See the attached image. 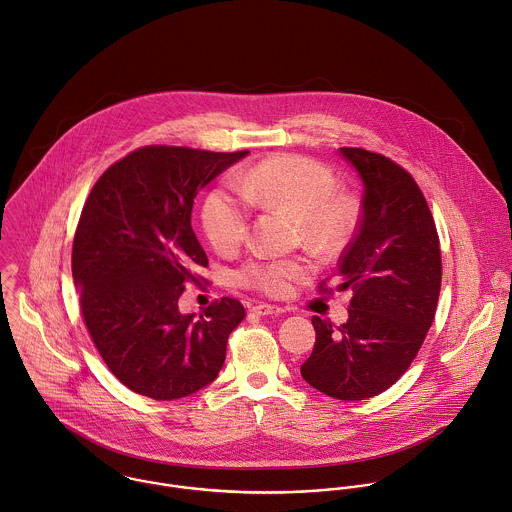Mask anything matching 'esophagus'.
Here are the masks:
<instances>
[{"mask_svg": "<svg viewBox=\"0 0 512 512\" xmlns=\"http://www.w3.org/2000/svg\"><path fill=\"white\" fill-rule=\"evenodd\" d=\"M251 311H253L255 315H263V317H267V315H271V317H279V315H283V313H285V309H283V307L267 305V303H259V305L251 307Z\"/></svg>", "mask_w": 512, "mask_h": 512, "instance_id": "34e87169", "label": "esophagus"}]
</instances>
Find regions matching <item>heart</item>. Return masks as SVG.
<instances>
[{"label": "heart", "mask_w": 512, "mask_h": 512, "mask_svg": "<svg viewBox=\"0 0 512 512\" xmlns=\"http://www.w3.org/2000/svg\"><path fill=\"white\" fill-rule=\"evenodd\" d=\"M241 195L213 189L201 209L207 239L219 253H233L249 233V203L283 211L297 219L307 245L321 251L339 249L355 229L357 209L351 197L335 193L333 173L315 159L281 153L237 175ZM307 265L295 259L253 257L237 271V281L267 297L291 295Z\"/></svg>", "instance_id": "1"}]
</instances>
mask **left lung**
Instances as JSON below:
<instances>
[{"label":"left lung","mask_w":512,"mask_h":512,"mask_svg":"<svg viewBox=\"0 0 512 512\" xmlns=\"http://www.w3.org/2000/svg\"><path fill=\"white\" fill-rule=\"evenodd\" d=\"M339 151L365 185L335 287L353 291L349 321L311 319L317 341L301 375L323 395L363 401L395 385L417 357L435 321L443 263L433 213L413 175L363 147ZM317 291L333 295L327 279Z\"/></svg>","instance_id":"obj_1"}]
</instances>
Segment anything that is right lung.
<instances>
[{
	"label": "right lung",
	"instance_id": "right-lung-1",
	"mask_svg": "<svg viewBox=\"0 0 512 512\" xmlns=\"http://www.w3.org/2000/svg\"><path fill=\"white\" fill-rule=\"evenodd\" d=\"M249 151L145 145L95 181L75 229L71 273L87 333L133 393L173 401L219 375L241 301L215 299L199 319L179 313L207 255L191 227L193 199Z\"/></svg>",
	"mask_w": 512,
	"mask_h": 512
}]
</instances>
